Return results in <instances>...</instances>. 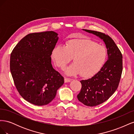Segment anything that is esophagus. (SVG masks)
Segmentation results:
<instances>
[{
	"mask_svg": "<svg viewBox=\"0 0 134 134\" xmlns=\"http://www.w3.org/2000/svg\"><path fill=\"white\" fill-rule=\"evenodd\" d=\"M71 80H72V79H70V78H65V79H64V82H65V83H68V82H70Z\"/></svg>",
	"mask_w": 134,
	"mask_h": 134,
	"instance_id": "esophagus-1",
	"label": "esophagus"
}]
</instances>
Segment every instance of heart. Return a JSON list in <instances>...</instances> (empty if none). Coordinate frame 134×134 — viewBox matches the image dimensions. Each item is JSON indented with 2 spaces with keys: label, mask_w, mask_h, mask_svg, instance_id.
Segmentation results:
<instances>
[{
  "label": "heart",
  "mask_w": 134,
  "mask_h": 134,
  "mask_svg": "<svg viewBox=\"0 0 134 134\" xmlns=\"http://www.w3.org/2000/svg\"><path fill=\"white\" fill-rule=\"evenodd\" d=\"M51 57L56 65L64 69L73 58L74 63L65 70L68 75L80 73L85 78L92 76L99 72L107 59L106 48L86 37L71 38L66 46H56L52 51Z\"/></svg>",
  "instance_id": "obj_1"
}]
</instances>
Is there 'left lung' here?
<instances>
[{
	"instance_id": "1",
	"label": "left lung",
	"mask_w": 134,
	"mask_h": 134,
	"mask_svg": "<svg viewBox=\"0 0 134 134\" xmlns=\"http://www.w3.org/2000/svg\"><path fill=\"white\" fill-rule=\"evenodd\" d=\"M103 40L107 49L108 60L101 70L91 78L82 80V88L77 98L87 106L104 102L116 91L122 72V55L113 40L100 32L84 30Z\"/></svg>"
}]
</instances>
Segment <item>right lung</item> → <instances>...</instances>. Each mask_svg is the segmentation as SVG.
<instances>
[{
    "label": "right lung",
    "instance_id": "add662e5",
    "mask_svg": "<svg viewBox=\"0 0 134 134\" xmlns=\"http://www.w3.org/2000/svg\"><path fill=\"white\" fill-rule=\"evenodd\" d=\"M58 35L54 31L28 34L10 54V70L15 87L24 99L36 106L50 103L64 83L51 64Z\"/></svg>",
    "mask_w": 134,
    "mask_h": 134
}]
</instances>
